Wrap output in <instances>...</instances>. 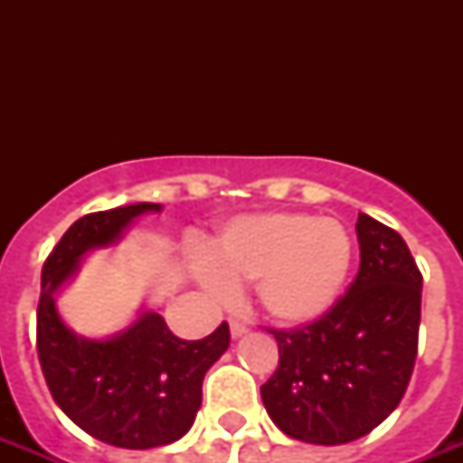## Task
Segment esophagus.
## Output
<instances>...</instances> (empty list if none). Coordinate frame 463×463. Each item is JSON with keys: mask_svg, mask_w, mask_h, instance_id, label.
I'll return each mask as SVG.
<instances>
[{"mask_svg": "<svg viewBox=\"0 0 463 463\" xmlns=\"http://www.w3.org/2000/svg\"><path fill=\"white\" fill-rule=\"evenodd\" d=\"M242 334H247V324L240 322V319H231V336L240 338Z\"/></svg>", "mask_w": 463, "mask_h": 463, "instance_id": "obj_1", "label": "esophagus"}]
</instances>
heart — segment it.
Segmentation results:
<instances>
[{
  "instance_id": "obj_1",
  "label": "heart",
  "mask_w": 463,
  "mask_h": 463,
  "mask_svg": "<svg viewBox=\"0 0 463 463\" xmlns=\"http://www.w3.org/2000/svg\"><path fill=\"white\" fill-rule=\"evenodd\" d=\"M353 240L334 218L312 213H257L235 218L196 261V279L218 300L235 283L252 281L257 307L274 322L307 324L322 317L344 288Z\"/></svg>"
}]
</instances>
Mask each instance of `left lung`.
Segmentation results:
<instances>
[{
    "label": "left lung",
    "instance_id": "left-lung-1",
    "mask_svg": "<svg viewBox=\"0 0 463 463\" xmlns=\"http://www.w3.org/2000/svg\"><path fill=\"white\" fill-rule=\"evenodd\" d=\"M358 276L322 317L274 329L279 367L261 384L288 438L345 445L374 430L406 394L418 355L423 276L396 231L358 213Z\"/></svg>",
    "mask_w": 463,
    "mask_h": 463
}]
</instances>
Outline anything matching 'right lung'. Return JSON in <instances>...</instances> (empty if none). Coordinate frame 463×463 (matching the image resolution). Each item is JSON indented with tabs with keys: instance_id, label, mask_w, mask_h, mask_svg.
I'll return each mask as SVG.
<instances>
[{
	"instance_id": "add662e5",
	"label": "right lung",
	"mask_w": 463,
	"mask_h": 463,
	"mask_svg": "<svg viewBox=\"0 0 463 463\" xmlns=\"http://www.w3.org/2000/svg\"><path fill=\"white\" fill-rule=\"evenodd\" d=\"M160 203H129L79 218L43 267L38 358L54 403L90 438L122 449L170 445L192 428L202 406L203 374L231 345L221 324L202 341H184L156 312L105 341L76 336L54 307V293L89 250L122 238L127 225Z\"/></svg>"
}]
</instances>
